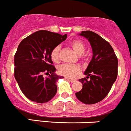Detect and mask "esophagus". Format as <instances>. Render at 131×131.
<instances>
[{
	"label": "esophagus",
	"mask_w": 131,
	"mask_h": 131,
	"mask_svg": "<svg viewBox=\"0 0 131 131\" xmlns=\"http://www.w3.org/2000/svg\"><path fill=\"white\" fill-rule=\"evenodd\" d=\"M66 79H67V80H69V82H72V83H73V82H75V81H76V80H75V79H69V78H66Z\"/></svg>",
	"instance_id": "esophagus-1"
}]
</instances>
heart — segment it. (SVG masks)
Listing matches in <instances>:
<instances>
[{
    "label": "heart",
    "instance_id": "heart-1",
    "mask_svg": "<svg viewBox=\"0 0 131 131\" xmlns=\"http://www.w3.org/2000/svg\"><path fill=\"white\" fill-rule=\"evenodd\" d=\"M72 49H73L75 53L79 56L82 55L85 52V45L83 42L79 40H73L70 43ZM60 46H56L51 51V58L53 62H60ZM58 73L63 76L68 78H73L77 75H79L81 72V69L78 65H71L68 63H63L58 67Z\"/></svg>",
    "mask_w": 131,
    "mask_h": 131
}]
</instances>
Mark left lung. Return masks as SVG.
Returning a JSON list of instances; mask_svg holds the SVG:
<instances>
[{
  "label": "left lung",
  "mask_w": 131,
  "mask_h": 131,
  "mask_svg": "<svg viewBox=\"0 0 131 131\" xmlns=\"http://www.w3.org/2000/svg\"><path fill=\"white\" fill-rule=\"evenodd\" d=\"M89 41L93 56L84 72L86 77L80 79L82 88L75 95L82 103L92 105L108 95L117 76L118 62L113 48L99 35L90 30L79 34Z\"/></svg>",
  "instance_id": "1"
}]
</instances>
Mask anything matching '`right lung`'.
<instances>
[{"label": "right lung", "mask_w": 131, "mask_h": 131, "mask_svg": "<svg viewBox=\"0 0 131 131\" xmlns=\"http://www.w3.org/2000/svg\"><path fill=\"white\" fill-rule=\"evenodd\" d=\"M67 38L47 30H39L19 43L14 56V76L23 93L32 101L47 103L57 92L56 82L63 77L55 73L51 53ZM49 75L48 78L42 75Z\"/></svg>", "instance_id": "right-lung-1"}]
</instances>
